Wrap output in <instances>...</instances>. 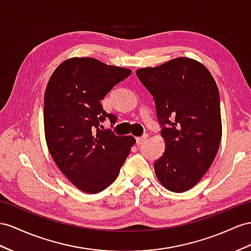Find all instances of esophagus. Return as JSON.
Wrapping results in <instances>:
<instances>
[{"mask_svg": "<svg viewBox=\"0 0 251 251\" xmlns=\"http://www.w3.org/2000/svg\"><path fill=\"white\" fill-rule=\"evenodd\" d=\"M146 140H147V136L139 137V138H137V144H138V145L143 144V143H145V142H146Z\"/></svg>", "mask_w": 251, "mask_h": 251, "instance_id": "obj_1", "label": "esophagus"}]
</instances>
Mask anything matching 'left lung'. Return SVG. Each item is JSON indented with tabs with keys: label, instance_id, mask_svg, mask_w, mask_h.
I'll return each mask as SVG.
<instances>
[{
	"label": "left lung",
	"instance_id": "left-lung-1",
	"mask_svg": "<svg viewBox=\"0 0 251 251\" xmlns=\"http://www.w3.org/2000/svg\"><path fill=\"white\" fill-rule=\"evenodd\" d=\"M153 96L164 126L165 151L153 163L159 182L182 193L196 185L213 163L222 141L220 93L201 62L178 57L155 68L138 69Z\"/></svg>",
	"mask_w": 251,
	"mask_h": 251
}]
</instances>
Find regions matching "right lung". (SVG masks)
I'll list each match as a JSON object with an SVG mask.
<instances>
[{
    "instance_id": "1",
    "label": "right lung",
    "mask_w": 251,
    "mask_h": 251,
    "mask_svg": "<svg viewBox=\"0 0 251 251\" xmlns=\"http://www.w3.org/2000/svg\"><path fill=\"white\" fill-rule=\"evenodd\" d=\"M130 73V69L90 57H72L50 77L43 110L48 149L62 174L83 193L96 194L108 188L136 142L131 136L100 128L106 118L117 121L100 100Z\"/></svg>"
}]
</instances>
